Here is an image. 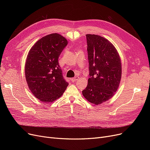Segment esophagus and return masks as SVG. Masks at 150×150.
<instances>
[{"label":"esophagus","instance_id":"1","mask_svg":"<svg viewBox=\"0 0 150 150\" xmlns=\"http://www.w3.org/2000/svg\"><path fill=\"white\" fill-rule=\"evenodd\" d=\"M78 80H79V77H78V76H75L74 78H72V79H71V81H72V82H75V81H78Z\"/></svg>","mask_w":150,"mask_h":150}]
</instances>
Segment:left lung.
<instances>
[{"label": "left lung", "mask_w": 150, "mask_h": 150, "mask_svg": "<svg viewBox=\"0 0 150 150\" xmlns=\"http://www.w3.org/2000/svg\"><path fill=\"white\" fill-rule=\"evenodd\" d=\"M86 36L90 78L82 93L88 101L98 105L112 98L119 88L121 59L115 47L107 39L97 35Z\"/></svg>", "instance_id": "8db88e82"}]
</instances>
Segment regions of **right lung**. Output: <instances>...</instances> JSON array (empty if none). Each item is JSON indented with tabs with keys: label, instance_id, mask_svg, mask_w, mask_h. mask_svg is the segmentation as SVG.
Returning a JSON list of instances; mask_svg holds the SVG:
<instances>
[{
	"label": "right lung",
	"instance_id": "right-lung-1",
	"mask_svg": "<svg viewBox=\"0 0 150 150\" xmlns=\"http://www.w3.org/2000/svg\"><path fill=\"white\" fill-rule=\"evenodd\" d=\"M67 44L64 36L52 33L39 39L28 53L26 81L31 93L42 102L52 103L61 97L69 84L62 76L58 62Z\"/></svg>",
	"mask_w": 150,
	"mask_h": 150
}]
</instances>
